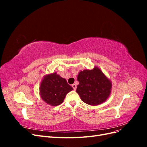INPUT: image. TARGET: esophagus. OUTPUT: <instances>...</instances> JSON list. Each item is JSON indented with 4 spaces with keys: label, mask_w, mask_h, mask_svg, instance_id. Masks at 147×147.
<instances>
[{
    "label": "esophagus",
    "mask_w": 147,
    "mask_h": 147,
    "mask_svg": "<svg viewBox=\"0 0 147 147\" xmlns=\"http://www.w3.org/2000/svg\"><path fill=\"white\" fill-rule=\"evenodd\" d=\"M72 88L74 89V90H76V89H77V85H76V84H73L72 85Z\"/></svg>",
    "instance_id": "esophagus-1"
}]
</instances>
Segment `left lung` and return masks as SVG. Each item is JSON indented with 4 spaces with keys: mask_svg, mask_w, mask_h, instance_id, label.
I'll return each instance as SVG.
<instances>
[{
    "mask_svg": "<svg viewBox=\"0 0 147 147\" xmlns=\"http://www.w3.org/2000/svg\"><path fill=\"white\" fill-rule=\"evenodd\" d=\"M77 92L83 102L91 105L101 104L108 98L112 83L97 67L81 71L77 77Z\"/></svg>",
    "mask_w": 147,
    "mask_h": 147,
    "instance_id": "8db88e82",
    "label": "left lung"
}]
</instances>
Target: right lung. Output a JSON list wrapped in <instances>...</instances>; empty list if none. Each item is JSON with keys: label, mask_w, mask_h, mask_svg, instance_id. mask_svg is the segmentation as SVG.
<instances>
[{"label": "right lung", "mask_w": 147, "mask_h": 147, "mask_svg": "<svg viewBox=\"0 0 147 147\" xmlns=\"http://www.w3.org/2000/svg\"><path fill=\"white\" fill-rule=\"evenodd\" d=\"M73 90L66 80L61 77L56 73L48 75L43 78L40 92L42 99L46 103L53 106L59 105L68 92Z\"/></svg>", "instance_id": "add662e5"}]
</instances>
